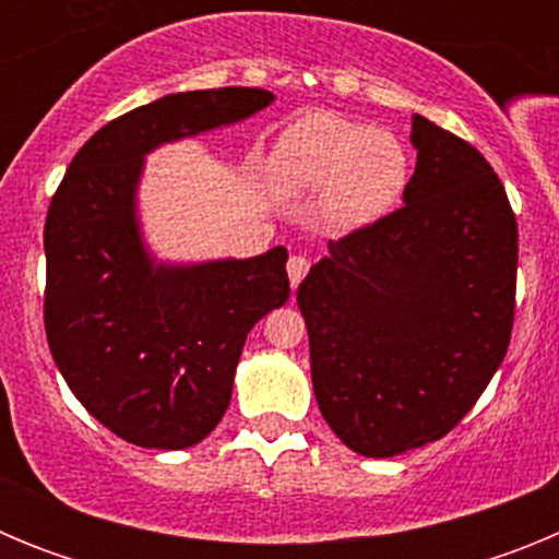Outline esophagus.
Returning <instances> with one entry per match:
<instances>
[{"label": "esophagus", "instance_id": "34e87169", "mask_svg": "<svg viewBox=\"0 0 559 559\" xmlns=\"http://www.w3.org/2000/svg\"><path fill=\"white\" fill-rule=\"evenodd\" d=\"M308 269H310V260L308 257H302V254H294L288 260V280H290V288H296V285L302 283L305 280V274H308Z\"/></svg>", "mask_w": 559, "mask_h": 559}]
</instances>
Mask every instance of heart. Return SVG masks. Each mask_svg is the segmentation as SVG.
<instances>
[{"label":"heart","mask_w":559,"mask_h":559,"mask_svg":"<svg viewBox=\"0 0 559 559\" xmlns=\"http://www.w3.org/2000/svg\"><path fill=\"white\" fill-rule=\"evenodd\" d=\"M280 199H319V221L355 231L386 218L408 185V153L386 128L338 114H308L285 128L269 159Z\"/></svg>","instance_id":"1"}]
</instances>
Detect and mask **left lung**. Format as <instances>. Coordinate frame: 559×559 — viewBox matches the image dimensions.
Wrapping results in <instances>:
<instances>
[{
  "instance_id": "left-lung-1",
  "label": "left lung",
  "mask_w": 559,
  "mask_h": 559,
  "mask_svg": "<svg viewBox=\"0 0 559 559\" xmlns=\"http://www.w3.org/2000/svg\"><path fill=\"white\" fill-rule=\"evenodd\" d=\"M403 206L330 240L296 290L319 412L360 456L445 437L510 347L518 226L471 142L414 114Z\"/></svg>"
}]
</instances>
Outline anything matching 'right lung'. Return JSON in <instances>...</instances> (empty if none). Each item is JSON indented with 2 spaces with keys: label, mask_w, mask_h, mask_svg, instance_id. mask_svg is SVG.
Here are the masks:
<instances>
[{
  "label": "right lung",
  "mask_w": 559,
  "mask_h": 559,
  "mask_svg": "<svg viewBox=\"0 0 559 559\" xmlns=\"http://www.w3.org/2000/svg\"><path fill=\"white\" fill-rule=\"evenodd\" d=\"M265 88L165 95L78 151L44 226V328L58 372L97 423L140 448L199 445L229 408L246 335L290 296L288 251L170 263L140 221L147 153L235 126Z\"/></svg>",
  "instance_id": "right-lung-1"
}]
</instances>
